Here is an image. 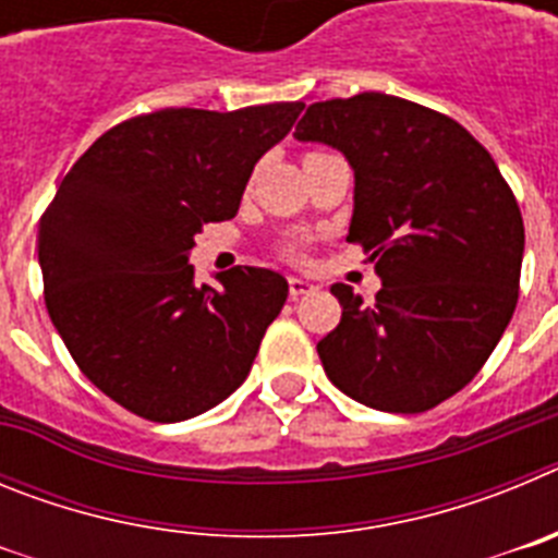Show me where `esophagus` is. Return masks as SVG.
Segmentation results:
<instances>
[{"label": "esophagus", "mask_w": 558, "mask_h": 558, "mask_svg": "<svg viewBox=\"0 0 558 558\" xmlns=\"http://www.w3.org/2000/svg\"><path fill=\"white\" fill-rule=\"evenodd\" d=\"M288 284H290V299H302V295H310L318 290L313 282L302 279V276H290Z\"/></svg>", "instance_id": "esophagus-1"}]
</instances>
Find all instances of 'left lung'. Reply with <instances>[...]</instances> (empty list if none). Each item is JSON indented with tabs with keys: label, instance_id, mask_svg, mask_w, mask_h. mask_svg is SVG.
Instances as JSON below:
<instances>
[{
	"label": "left lung",
	"instance_id": "1",
	"mask_svg": "<svg viewBox=\"0 0 558 558\" xmlns=\"http://www.w3.org/2000/svg\"><path fill=\"white\" fill-rule=\"evenodd\" d=\"M293 136L347 156V240L383 282L374 307L332 284L343 313L318 340L324 372L374 411H430L481 372L514 315L525 251L514 195L466 128L402 97L313 102Z\"/></svg>",
	"mask_w": 558,
	"mask_h": 558
}]
</instances>
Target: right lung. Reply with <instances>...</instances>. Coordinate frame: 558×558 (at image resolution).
Masks as SVG:
<instances>
[{
  "label": "right lung",
  "mask_w": 558,
  "mask_h": 558,
  "mask_svg": "<svg viewBox=\"0 0 558 558\" xmlns=\"http://www.w3.org/2000/svg\"><path fill=\"white\" fill-rule=\"evenodd\" d=\"M304 102L165 108L83 153L38 231L44 302L81 372L150 422H184L243 386L288 279L268 268L195 284L204 223L231 220L254 165Z\"/></svg>",
  "instance_id": "obj_1"
}]
</instances>
